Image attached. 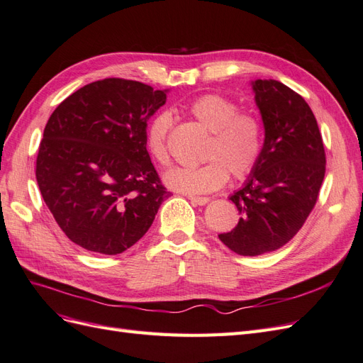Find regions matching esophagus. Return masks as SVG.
Wrapping results in <instances>:
<instances>
[{"label":"esophagus","mask_w":363,"mask_h":363,"mask_svg":"<svg viewBox=\"0 0 363 363\" xmlns=\"http://www.w3.org/2000/svg\"><path fill=\"white\" fill-rule=\"evenodd\" d=\"M188 199H189L192 203L199 204V206H204L206 203H208V199H207V196H195V195H188Z\"/></svg>","instance_id":"esophagus-1"}]
</instances>
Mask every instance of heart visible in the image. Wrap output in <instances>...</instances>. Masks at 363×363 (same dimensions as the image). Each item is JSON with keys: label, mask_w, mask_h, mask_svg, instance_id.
<instances>
[{"label": "heart", "mask_w": 363, "mask_h": 363, "mask_svg": "<svg viewBox=\"0 0 363 363\" xmlns=\"http://www.w3.org/2000/svg\"><path fill=\"white\" fill-rule=\"evenodd\" d=\"M188 112L211 131L204 159L199 167H175L164 172L163 183L171 191L186 195H200L216 191L227 182L228 171L242 179L259 162L263 145L260 119L230 98L219 94L196 96L188 104ZM171 115L160 112L147 127V148L151 157L160 164L169 162L168 131Z\"/></svg>", "instance_id": "obj_1"}]
</instances>
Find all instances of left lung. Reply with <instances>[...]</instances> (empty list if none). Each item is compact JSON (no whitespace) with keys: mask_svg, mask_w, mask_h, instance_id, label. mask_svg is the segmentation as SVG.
I'll list each match as a JSON object with an SVG mask.
<instances>
[{"mask_svg":"<svg viewBox=\"0 0 363 363\" xmlns=\"http://www.w3.org/2000/svg\"><path fill=\"white\" fill-rule=\"evenodd\" d=\"M265 139L244 186L230 195L239 223L218 235L236 255L276 251L298 233L325 174L323 138L304 98L277 80L251 82Z\"/></svg>","mask_w":363,"mask_h":363,"instance_id":"left-lung-1","label":"left lung"}]
</instances>
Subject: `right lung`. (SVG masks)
Segmentation results:
<instances>
[{
  "mask_svg": "<svg viewBox=\"0 0 363 363\" xmlns=\"http://www.w3.org/2000/svg\"><path fill=\"white\" fill-rule=\"evenodd\" d=\"M168 89L104 79L50 116L36 160L42 199L74 244L119 255L144 236L169 195L147 151V121Z\"/></svg>",
  "mask_w": 363,
  "mask_h": 363,
  "instance_id": "1",
  "label": "right lung"
}]
</instances>
